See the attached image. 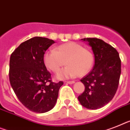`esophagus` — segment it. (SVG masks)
<instances>
[{
	"label": "esophagus",
	"mask_w": 130,
	"mask_h": 130,
	"mask_svg": "<svg viewBox=\"0 0 130 130\" xmlns=\"http://www.w3.org/2000/svg\"><path fill=\"white\" fill-rule=\"evenodd\" d=\"M66 82L67 84H72L75 83V81H67Z\"/></svg>",
	"instance_id": "1"
}]
</instances>
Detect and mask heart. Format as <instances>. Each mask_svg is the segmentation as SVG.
<instances>
[{"label": "heart", "instance_id": "heart-1", "mask_svg": "<svg viewBox=\"0 0 130 130\" xmlns=\"http://www.w3.org/2000/svg\"><path fill=\"white\" fill-rule=\"evenodd\" d=\"M43 60L46 67L54 73L67 64L56 76L58 79H66L77 76L82 77L90 72L94 66V56L88 48L70 42L58 46L54 51L46 52Z\"/></svg>", "mask_w": 130, "mask_h": 130}]
</instances>
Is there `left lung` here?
Returning <instances> with one entry per match:
<instances>
[{
  "instance_id": "8db88e82",
  "label": "left lung",
  "mask_w": 130,
  "mask_h": 130,
  "mask_svg": "<svg viewBox=\"0 0 130 130\" xmlns=\"http://www.w3.org/2000/svg\"><path fill=\"white\" fill-rule=\"evenodd\" d=\"M81 40L92 47L95 64L92 71L80 80L85 90L78 98L82 106L96 110L108 104L115 95L121 74V60L115 48L102 40Z\"/></svg>"
}]
</instances>
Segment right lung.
<instances>
[{"label": "right lung", "instance_id": "1", "mask_svg": "<svg viewBox=\"0 0 130 130\" xmlns=\"http://www.w3.org/2000/svg\"><path fill=\"white\" fill-rule=\"evenodd\" d=\"M55 42L36 36L20 44L10 58L9 80L22 104L36 113H45L55 106L63 82H52L43 58L46 50Z\"/></svg>", "mask_w": 130, "mask_h": 130}]
</instances>
